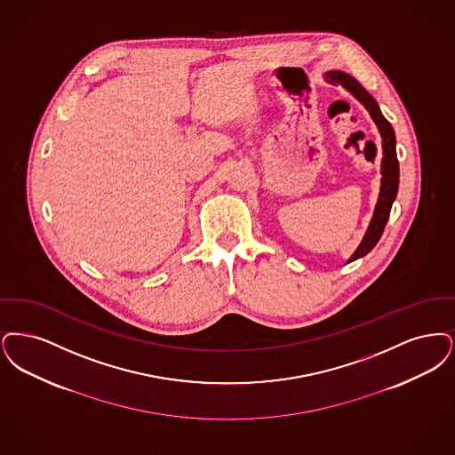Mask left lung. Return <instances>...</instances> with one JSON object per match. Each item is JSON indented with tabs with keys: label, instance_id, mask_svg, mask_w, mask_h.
<instances>
[{
	"label": "left lung",
	"instance_id": "left-lung-1",
	"mask_svg": "<svg viewBox=\"0 0 455 455\" xmlns=\"http://www.w3.org/2000/svg\"><path fill=\"white\" fill-rule=\"evenodd\" d=\"M324 79L331 84H341L343 88H347L360 103H363V107L369 110L371 117L376 122L377 129L380 132L382 138V164H380V192L377 198L376 209H374V216L371 219V224L367 228V233L362 239V243L358 244L355 253L350 257V261H355L358 258L365 257L374 246L377 241L382 236L384 228L387 224V219L391 214V207L397 196V187H399V163H397V155H395V136L393 125L389 124V120L382 116L379 105H377L374 97L356 81L354 76L343 73V71H328L324 75Z\"/></svg>",
	"mask_w": 455,
	"mask_h": 455
}]
</instances>
